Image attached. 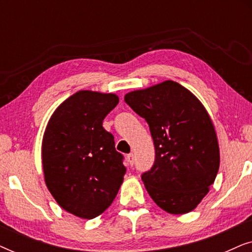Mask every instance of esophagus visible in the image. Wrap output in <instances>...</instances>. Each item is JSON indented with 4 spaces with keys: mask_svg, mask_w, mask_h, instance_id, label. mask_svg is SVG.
Instances as JSON below:
<instances>
[{
    "mask_svg": "<svg viewBox=\"0 0 252 252\" xmlns=\"http://www.w3.org/2000/svg\"><path fill=\"white\" fill-rule=\"evenodd\" d=\"M127 161H128V164L130 165V166H132V165L134 164V154H132V153H130V154H128V155H127Z\"/></svg>",
    "mask_w": 252,
    "mask_h": 252,
    "instance_id": "1",
    "label": "esophagus"
}]
</instances>
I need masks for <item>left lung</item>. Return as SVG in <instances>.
<instances>
[{
  "instance_id": "8db88e82",
  "label": "left lung",
  "mask_w": 252,
  "mask_h": 252,
  "mask_svg": "<svg viewBox=\"0 0 252 252\" xmlns=\"http://www.w3.org/2000/svg\"><path fill=\"white\" fill-rule=\"evenodd\" d=\"M125 102L146 119L154 140L155 163L141 177L148 194L172 215L192 211L220 164L217 133L204 105L172 80L127 93Z\"/></svg>"
}]
</instances>
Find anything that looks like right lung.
Returning <instances> with one entry per match:
<instances>
[{
    "mask_svg": "<svg viewBox=\"0 0 252 252\" xmlns=\"http://www.w3.org/2000/svg\"><path fill=\"white\" fill-rule=\"evenodd\" d=\"M118 102L111 93L77 92L55 110L44 130V181L58 205L79 218L104 212L124 181V156L103 128Z\"/></svg>",
    "mask_w": 252,
    "mask_h": 252,
    "instance_id": "obj_1",
    "label": "right lung"
}]
</instances>
